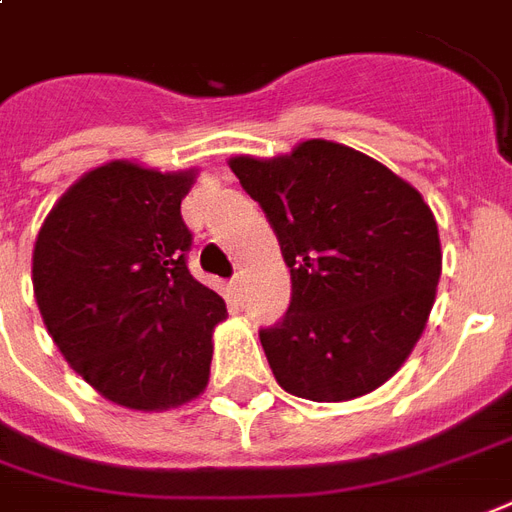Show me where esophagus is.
<instances>
[{"label":"esophagus","mask_w":512,"mask_h":512,"mask_svg":"<svg viewBox=\"0 0 512 512\" xmlns=\"http://www.w3.org/2000/svg\"><path fill=\"white\" fill-rule=\"evenodd\" d=\"M228 287H230V292H233V298L236 300L244 298V279H241V273H233V276H230Z\"/></svg>","instance_id":"34e87169"}]
</instances>
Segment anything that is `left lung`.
<instances>
[{
  "label": "left lung",
  "mask_w": 512,
  "mask_h": 512,
  "mask_svg": "<svg viewBox=\"0 0 512 512\" xmlns=\"http://www.w3.org/2000/svg\"><path fill=\"white\" fill-rule=\"evenodd\" d=\"M230 169L290 268L287 314L260 330L279 386L317 403L378 389L419 341L440 279L438 222L419 190L325 139Z\"/></svg>",
  "instance_id": "8db88e82"
}]
</instances>
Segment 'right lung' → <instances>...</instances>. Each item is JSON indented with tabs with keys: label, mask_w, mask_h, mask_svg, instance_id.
I'll list each match as a JSON object with an SVG mask.
<instances>
[{
	"label": "right lung",
	"mask_w": 512,
	"mask_h": 512,
	"mask_svg": "<svg viewBox=\"0 0 512 512\" xmlns=\"http://www.w3.org/2000/svg\"><path fill=\"white\" fill-rule=\"evenodd\" d=\"M193 171L112 161L88 171L39 228L31 282L42 322L80 376L134 411L204 392L225 300L187 268L182 198Z\"/></svg>",
	"instance_id": "right-lung-1"
}]
</instances>
